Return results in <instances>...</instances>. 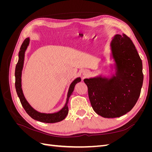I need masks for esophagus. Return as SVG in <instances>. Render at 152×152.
<instances>
[{
    "instance_id": "esophagus-1",
    "label": "esophagus",
    "mask_w": 152,
    "mask_h": 152,
    "mask_svg": "<svg viewBox=\"0 0 152 152\" xmlns=\"http://www.w3.org/2000/svg\"><path fill=\"white\" fill-rule=\"evenodd\" d=\"M83 75L84 77H86L89 75V71L87 70H84V72H83Z\"/></svg>"
}]
</instances>
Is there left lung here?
Returning <instances> with one entry per match:
<instances>
[{
    "mask_svg": "<svg viewBox=\"0 0 152 152\" xmlns=\"http://www.w3.org/2000/svg\"><path fill=\"white\" fill-rule=\"evenodd\" d=\"M116 72L111 78L84 80L94 111L104 118L121 117L130 112L138 99L143 82L142 61L135 45L123 34L111 44Z\"/></svg>",
    "mask_w": 152,
    "mask_h": 152,
    "instance_id": "left-lung-1",
    "label": "left lung"
}]
</instances>
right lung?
<instances>
[{"instance_id": "obj_1", "label": "right lung", "mask_w": 152, "mask_h": 152, "mask_svg": "<svg viewBox=\"0 0 152 152\" xmlns=\"http://www.w3.org/2000/svg\"><path fill=\"white\" fill-rule=\"evenodd\" d=\"M29 42L30 39L26 38L21 44V46L19 51V56H19V59H18V61L17 63L15 69V87L17 94L18 96V97H19L20 102L26 112L28 114L29 116H30L32 118L34 119V120L44 123H56L60 122L63 121V119H65L67 115V114L68 113V103L69 98H70L73 90H74V87L76 84L80 82L81 79L80 77L77 78V79L73 80L72 82V83L70 84L68 92L65 105L61 110H59V112L54 113H44L37 111V110H35L31 107L30 104L25 99L24 94L23 93V91L21 88V73L23 67L25 53L27 49V47H28V45H29Z\"/></svg>"}]
</instances>
